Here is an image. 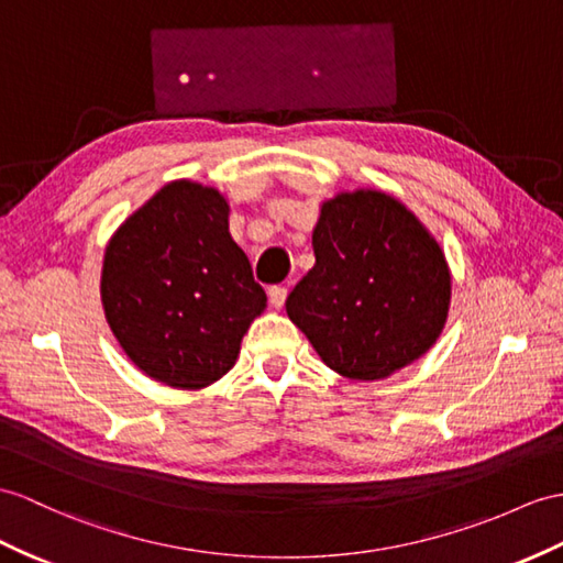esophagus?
<instances>
[{"label":"esophagus","mask_w":563,"mask_h":563,"mask_svg":"<svg viewBox=\"0 0 563 563\" xmlns=\"http://www.w3.org/2000/svg\"><path fill=\"white\" fill-rule=\"evenodd\" d=\"M267 296H269L272 308H282L284 300H286V289H284V286H272V289L267 291Z\"/></svg>","instance_id":"esophagus-1"}]
</instances>
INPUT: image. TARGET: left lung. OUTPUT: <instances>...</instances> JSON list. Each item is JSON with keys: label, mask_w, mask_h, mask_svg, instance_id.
Wrapping results in <instances>:
<instances>
[{"label": "left lung", "mask_w": 563, "mask_h": 563, "mask_svg": "<svg viewBox=\"0 0 563 563\" xmlns=\"http://www.w3.org/2000/svg\"><path fill=\"white\" fill-rule=\"evenodd\" d=\"M312 251L314 267L286 298V312L334 373L385 379L442 334L449 265L396 198L363 188L327 200Z\"/></svg>", "instance_id": "8db88e82"}]
</instances>
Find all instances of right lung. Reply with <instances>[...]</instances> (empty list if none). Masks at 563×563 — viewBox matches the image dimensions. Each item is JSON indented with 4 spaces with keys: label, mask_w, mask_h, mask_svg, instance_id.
I'll return each instance as SVG.
<instances>
[{
    "label": "right lung",
    "mask_w": 563,
    "mask_h": 563,
    "mask_svg": "<svg viewBox=\"0 0 563 563\" xmlns=\"http://www.w3.org/2000/svg\"><path fill=\"white\" fill-rule=\"evenodd\" d=\"M100 294L129 358L176 389L224 377L267 306L249 257L229 234L224 196L194 181L159 188L117 229Z\"/></svg>",
    "instance_id": "add662e5"
}]
</instances>
